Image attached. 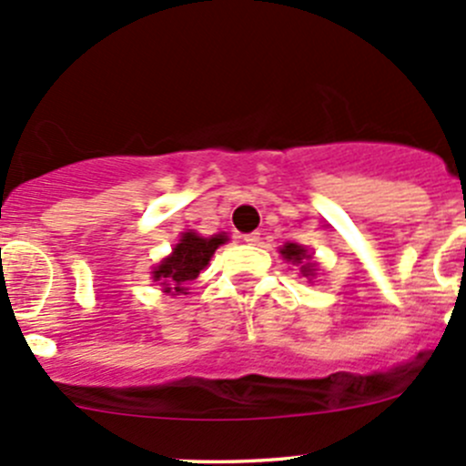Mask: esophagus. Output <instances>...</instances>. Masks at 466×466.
Wrapping results in <instances>:
<instances>
[{
  "label": "esophagus",
  "mask_w": 466,
  "mask_h": 466,
  "mask_svg": "<svg viewBox=\"0 0 466 466\" xmlns=\"http://www.w3.org/2000/svg\"><path fill=\"white\" fill-rule=\"evenodd\" d=\"M243 241H246L248 246H259L261 234L259 232H250V234H246V237H243Z\"/></svg>",
  "instance_id": "34e87169"
}]
</instances>
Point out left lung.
Wrapping results in <instances>:
<instances>
[{"mask_svg": "<svg viewBox=\"0 0 466 466\" xmlns=\"http://www.w3.org/2000/svg\"><path fill=\"white\" fill-rule=\"evenodd\" d=\"M281 257H284L286 261H290L295 266H302L299 268V272H302L304 277H313L316 275V263L311 261V255H309V250L304 246H299V243H286L284 248H281Z\"/></svg>", "mask_w": 466, "mask_h": 466, "instance_id": "left-lung-1", "label": "left lung"}]
</instances>
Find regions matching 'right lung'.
<instances>
[{"instance_id":"1","label":"right lung","mask_w":466,"mask_h":466,"mask_svg":"<svg viewBox=\"0 0 466 466\" xmlns=\"http://www.w3.org/2000/svg\"><path fill=\"white\" fill-rule=\"evenodd\" d=\"M228 241V234H214V237H200L196 232H185L180 241L176 243L171 255L155 266L153 279L162 284L164 293L180 295L187 293V284L194 281L200 275V270L207 268L211 255L218 250V246Z\"/></svg>"}]
</instances>
